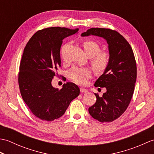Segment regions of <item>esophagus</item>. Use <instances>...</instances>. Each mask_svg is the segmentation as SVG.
<instances>
[{
  "instance_id": "esophagus-1",
  "label": "esophagus",
  "mask_w": 154,
  "mask_h": 154,
  "mask_svg": "<svg viewBox=\"0 0 154 154\" xmlns=\"http://www.w3.org/2000/svg\"><path fill=\"white\" fill-rule=\"evenodd\" d=\"M80 91H81V93H87L88 92V90L86 89H85V88H81Z\"/></svg>"
}]
</instances>
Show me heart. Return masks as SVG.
Masks as SVG:
<instances>
[{
    "label": "heart",
    "mask_w": 154,
    "mask_h": 154,
    "mask_svg": "<svg viewBox=\"0 0 154 154\" xmlns=\"http://www.w3.org/2000/svg\"><path fill=\"white\" fill-rule=\"evenodd\" d=\"M85 52L89 57H93L91 64L93 69L97 72L101 73L105 70L109 63V55L106 52H99L100 45L96 42L93 40H86L83 42ZM63 57V54L62 53ZM70 79L75 83L79 85L85 84L87 80L91 76L89 69L86 67H73L69 73Z\"/></svg>",
    "instance_id": "1"
}]
</instances>
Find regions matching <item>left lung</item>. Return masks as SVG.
<instances>
[{
	"label": "left lung",
	"mask_w": 154,
	"mask_h": 154,
	"mask_svg": "<svg viewBox=\"0 0 154 154\" xmlns=\"http://www.w3.org/2000/svg\"><path fill=\"white\" fill-rule=\"evenodd\" d=\"M81 35H95L106 41L109 63L94 83L95 87H105L106 91L103 97L95 94L96 103L89 112L99 122H112L126 110L134 91L137 68L132 49L122 35L110 29L92 28Z\"/></svg>",
	"instance_id": "left-lung-1"
}]
</instances>
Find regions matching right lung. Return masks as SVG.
I'll list each match as a JSON object with an SVG mask.
<instances>
[{"mask_svg":"<svg viewBox=\"0 0 154 154\" xmlns=\"http://www.w3.org/2000/svg\"><path fill=\"white\" fill-rule=\"evenodd\" d=\"M79 29L51 27L35 33L24 50L20 65L18 84L23 100L34 115L52 121L64 114L80 89L73 83L62 89L52 86L51 81L61 66L60 49L65 38Z\"/></svg>","mask_w":154,"mask_h":154,"instance_id":"right-lung-1","label":"right lung"}]
</instances>
